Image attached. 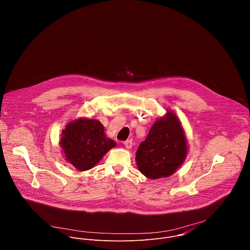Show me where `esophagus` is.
Here are the masks:
<instances>
[{"mask_svg": "<svg viewBox=\"0 0 250 250\" xmlns=\"http://www.w3.org/2000/svg\"><path fill=\"white\" fill-rule=\"evenodd\" d=\"M123 145L125 146V147L126 148H128V149H130L131 147H132V145H133V142L131 141V140H127V141H125L124 143H123Z\"/></svg>", "mask_w": 250, "mask_h": 250, "instance_id": "34e87169", "label": "esophagus"}]
</instances>
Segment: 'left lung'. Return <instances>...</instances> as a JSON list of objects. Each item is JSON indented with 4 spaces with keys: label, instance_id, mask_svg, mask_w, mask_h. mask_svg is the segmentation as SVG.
<instances>
[{
    "label": "left lung",
    "instance_id": "left-lung-1",
    "mask_svg": "<svg viewBox=\"0 0 250 250\" xmlns=\"http://www.w3.org/2000/svg\"><path fill=\"white\" fill-rule=\"evenodd\" d=\"M187 141L178 117L168 111L153 124L146 139L136 152V161L142 174L149 179L172 175L184 162Z\"/></svg>",
    "mask_w": 250,
    "mask_h": 250
}]
</instances>
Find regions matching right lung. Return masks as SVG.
Returning a JSON list of instances; mask_svg holds the SVG:
<instances>
[{
  "mask_svg": "<svg viewBox=\"0 0 250 250\" xmlns=\"http://www.w3.org/2000/svg\"><path fill=\"white\" fill-rule=\"evenodd\" d=\"M116 143L105 137L100 121L80 118L62 131L61 146L66 160L80 171L93 168Z\"/></svg>",
  "mask_w": 250,
  "mask_h": 250,
  "instance_id": "1",
  "label": "right lung"
}]
</instances>
